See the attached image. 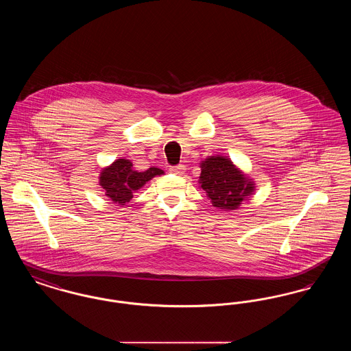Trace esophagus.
I'll list each match as a JSON object with an SVG mask.
<instances>
[{"mask_svg":"<svg viewBox=\"0 0 351 351\" xmlns=\"http://www.w3.org/2000/svg\"><path fill=\"white\" fill-rule=\"evenodd\" d=\"M169 171H171L172 173H175V175H183L184 172H185V166L179 165V166L169 168Z\"/></svg>","mask_w":351,"mask_h":351,"instance_id":"obj_1","label":"esophagus"}]
</instances>
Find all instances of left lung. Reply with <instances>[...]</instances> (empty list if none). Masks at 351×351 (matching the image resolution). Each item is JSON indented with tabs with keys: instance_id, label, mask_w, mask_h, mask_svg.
Masks as SVG:
<instances>
[{
	"instance_id": "1",
	"label": "left lung",
	"mask_w": 351,
	"mask_h": 351,
	"mask_svg": "<svg viewBox=\"0 0 351 351\" xmlns=\"http://www.w3.org/2000/svg\"><path fill=\"white\" fill-rule=\"evenodd\" d=\"M200 188L215 208L229 212L250 200L255 183L234 165L228 156H208L200 163Z\"/></svg>"
}]
</instances>
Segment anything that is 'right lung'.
<instances>
[{
  "label": "right lung",
  "mask_w": 351,
  "mask_h": 351,
  "mask_svg": "<svg viewBox=\"0 0 351 351\" xmlns=\"http://www.w3.org/2000/svg\"><path fill=\"white\" fill-rule=\"evenodd\" d=\"M163 169L151 167L146 171H135L129 159H117L110 166L102 168L100 185L109 200L118 205H125L133 199L134 192L141 189L152 178L163 175Z\"/></svg>",
  "instance_id": "right-lung-1"
}]
</instances>
